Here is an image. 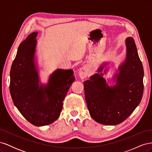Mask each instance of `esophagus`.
Listing matches in <instances>:
<instances>
[{
    "label": "esophagus",
    "instance_id": "1",
    "mask_svg": "<svg viewBox=\"0 0 152 152\" xmlns=\"http://www.w3.org/2000/svg\"><path fill=\"white\" fill-rule=\"evenodd\" d=\"M79 75L82 79H84L86 78L87 76V68L84 66L80 68L79 71Z\"/></svg>",
    "mask_w": 152,
    "mask_h": 152
}]
</instances>
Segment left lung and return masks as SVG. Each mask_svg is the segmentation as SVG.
<instances>
[{"label":"left lung","instance_id":"left-lung-1","mask_svg":"<svg viewBox=\"0 0 152 152\" xmlns=\"http://www.w3.org/2000/svg\"><path fill=\"white\" fill-rule=\"evenodd\" d=\"M126 56L113 75V86L104 78L108 68L104 62L98 73L84 82L85 98L90 115L99 124L114 126L130 115L140 104L143 94L144 71L137 53L134 40L126 39Z\"/></svg>","mask_w":152,"mask_h":152}]
</instances>
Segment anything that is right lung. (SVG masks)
I'll return each mask as SVG.
<instances>
[{
	"label": "right lung",
	"mask_w": 152,
	"mask_h": 152,
	"mask_svg": "<svg viewBox=\"0 0 152 152\" xmlns=\"http://www.w3.org/2000/svg\"><path fill=\"white\" fill-rule=\"evenodd\" d=\"M38 32H33L20 44L10 71V93L21 115L35 126L53 123L59 118L63 102L75 80L71 69H57L47 84L40 81L35 59Z\"/></svg>",
	"instance_id": "obj_1"
}]
</instances>
